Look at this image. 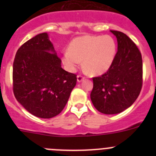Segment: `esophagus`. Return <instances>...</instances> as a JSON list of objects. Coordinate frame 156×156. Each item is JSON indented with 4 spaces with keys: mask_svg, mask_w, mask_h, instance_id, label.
<instances>
[{
    "mask_svg": "<svg viewBox=\"0 0 156 156\" xmlns=\"http://www.w3.org/2000/svg\"><path fill=\"white\" fill-rule=\"evenodd\" d=\"M84 80V76H83L82 75H78L77 76V81L78 82H81L82 80Z\"/></svg>",
    "mask_w": 156,
    "mask_h": 156,
    "instance_id": "obj_1",
    "label": "esophagus"
}]
</instances>
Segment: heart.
<instances>
[{
    "instance_id": "heart-1",
    "label": "heart",
    "mask_w": 156,
    "mask_h": 156,
    "mask_svg": "<svg viewBox=\"0 0 156 156\" xmlns=\"http://www.w3.org/2000/svg\"><path fill=\"white\" fill-rule=\"evenodd\" d=\"M116 44L109 35H86L77 37L70 43L69 50L62 55V62L67 69L76 71L83 59V66L90 74L105 73L113 62Z\"/></svg>"
}]
</instances>
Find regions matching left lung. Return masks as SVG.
I'll return each instance as SVG.
<instances>
[{
	"instance_id": "left-lung-1",
	"label": "left lung",
	"mask_w": 156,
	"mask_h": 156,
	"mask_svg": "<svg viewBox=\"0 0 156 156\" xmlns=\"http://www.w3.org/2000/svg\"><path fill=\"white\" fill-rule=\"evenodd\" d=\"M117 38L118 51L108 71L93 77L90 99L101 113L112 115L131 106L143 83L142 57L137 45L125 34L111 30Z\"/></svg>"
}]
</instances>
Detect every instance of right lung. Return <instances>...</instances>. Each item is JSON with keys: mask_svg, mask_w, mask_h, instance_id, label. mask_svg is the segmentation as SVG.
<instances>
[{"mask_svg": "<svg viewBox=\"0 0 156 156\" xmlns=\"http://www.w3.org/2000/svg\"><path fill=\"white\" fill-rule=\"evenodd\" d=\"M61 62L47 33L18 49L12 73L14 95L32 115L50 119L65 108L77 79Z\"/></svg>", "mask_w": 156, "mask_h": 156, "instance_id": "right-lung-1", "label": "right lung"}]
</instances>
